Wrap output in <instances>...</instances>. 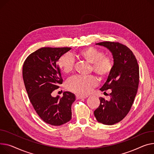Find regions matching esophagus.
Masks as SVG:
<instances>
[{"instance_id":"obj_1","label":"esophagus","mask_w":154,"mask_h":154,"mask_svg":"<svg viewBox=\"0 0 154 154\" xmlns=\"http://www.w3.org/2000/svg\"><path fill=\"white\" fill-rule=\"evenodd\" d=\"M87 96H83V95H77L76 96V98L77 99H82V98H87Z\"/></svg>"}]
</instances>
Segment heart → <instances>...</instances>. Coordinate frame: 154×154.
<instances>
[{
	"label": "heart",
	"instance_id": "b5f03b06",
	"mask_svg": "<svg viewBox=\"0 0 154 154\" xmlns=\"http://www.w3.org/2000/svg\"><path fill=\"white\" fill-rule=\"evenodd\" d=\"M77 55L88 63L91 64L90 70L93 71L100 79H105L109 75L112 69V60L103 51L94 47H88L80 50ZM75 59L70 53H66L60 56L57 60L59 68L65 74L73 70ZM97 80L94 75H75L68 80L67 88L80 95H87L96 86Z\"/></svg>",
	"mask_w": 154,
	"mask_h": 154
}]
</instances>
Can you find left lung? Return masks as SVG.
<instances>
[{
  "mask_svg": "<svg viewBox=\"0 0 154 154\" xmlns=\"http://www.w3.org/2000/svg\"><path fill=\"white\" fill-rule=\"evenodd\" d=\"M97 45L110 51L114 64L106 82L100 88L102 91L111 89L110 100L100 97V104L94 111V115L98 122L112 125L123 119L131 108L139 86V68L134 54L126 46L111 42Z\"/></svg>",
  "mask_w": 154,
  "mask_h": 154,
  "instance_id": "8db88e82",
  "label": "left lung"
}]
</instances>
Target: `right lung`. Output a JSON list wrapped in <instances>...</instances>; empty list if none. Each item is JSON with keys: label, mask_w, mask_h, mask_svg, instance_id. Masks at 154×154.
I'll list each match as a JSON object with an SVG mask.
<instances>
[{"label": "right lung", "mask_w": 154, "mask_h": 154, "mask_svg": "<svg viewBox=\"0 0 154 154\" xmlns=\"http://www.w3.org/2000/svg\"><path fill=\"white\" fill-rule=\"evenodd\" d=\"M70 49L40 48L27 57L23 66V82L31 103L42 119L53 126L64 125L72 118L75 95L64 91L63 97L51 96L63 82L57 60Z\"/></svg>", "instance_id": "add662e5"}]
</instances>
